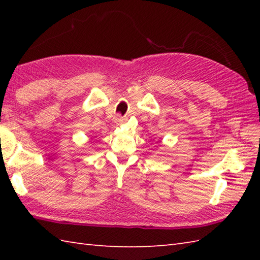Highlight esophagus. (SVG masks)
<instances>
[{
    "label": "esophagus",
    "instance_id": "obj_1",
    "mask_svg": "<svg viewBox=\"0 0 260 260\" xmlns=\"http://www.w3.org/2000/svg\"><path fill=\"white\" fill-rule=\"evenodd\" d=\"M115 123L117 124V125L123 124L124 123V118L121 117V116H116V117H115Z\"/></svg>",
    "mask_w": 260,
    "mask_h": 260
}]
</instances>
